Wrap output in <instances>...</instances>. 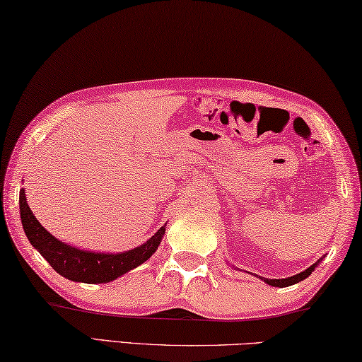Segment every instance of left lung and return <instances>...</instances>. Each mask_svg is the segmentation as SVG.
<instances>
[{
	"label": "left lung",
	"mask_w": 362,
	"mask_h": 362,
	"mask_svg": "<svg viewBox=\"0 0 362 362\" xmlns=\"http://www.w3.org/2000/svg\"><path fill=\"white\" fill-rule=\"evenodd\" d=\"M320 259H322V257H320ZM320 259H319L317 262H314L313 266H309V267L306 269V271H303V272L296 274V275H291V277H286V279H264V277H259V279L264 280V282H266L267 285L279 286V288H284V286L295 285V284H298V282H301V280H305L306 277H309V275H311V274L314 272V269L319 266Z\"/></svg>",
	"instance_id": "8db88e82"
}]
</instances>
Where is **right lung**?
Segmentation results:
<instances>
[{
  "label": "right lung",
  "mask_w": 362,
  "mask_h": 362,
  "mask_svg": "<svg viewBox=\"0 0 362 362\" xmlns=\"http://www.w3.org/2000/svg\"><path fill=\"white\" fill-rule=\"evenodd\" d=\"M21 221L28 242L54 271L72 282L107 284L150 259L165 233V223L145 243L122 253H96L80 250L53 237L33 216L27 204L25 190L19 193Z\"/></svg>",
  "instance_id": "obj_1"
}]
</instances>
